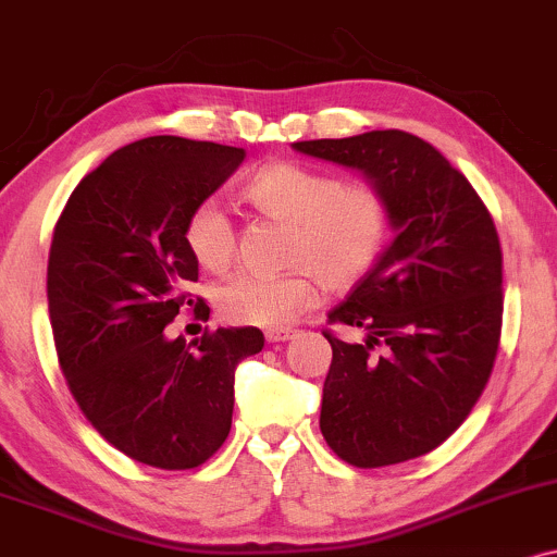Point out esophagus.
<instances>
[{
  "mask_svg": "<svg viewBox=\"0 0 557 557\" xmlns=\"http://www.w3.org/2000/svg\"><path fill=\"white\" fill-rule=\"evenodd\" d=\"M267 343H285V339H293L296 337V332L287 330V326H270V330L264 332Z\"/></svg>",
  "mask_w": 557,
  "mask_h": 557,
  "instance_id": "34e87169",
  "label": "esophagus"
}]
</instances>
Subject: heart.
Returning a JSON list of instances; mask_svg holds the SVG:
<instances>
[{"label":"heart","mask_w":557,"mask_h":557,"mask_svg":"<svg viewBox=\"0 0 557 557\" xmlns=\"http://www.w3.org/2000/svg\"><path fill=\"white\" fill-rule=\"evenodd\" d=\"M264 218L287 225L280 274H236L214 293V308L231 324H290L313 300V277L324 290H347L376 264L388 236L386 194L368 181L343 184L334 173L300 163H272L244 186ZM184 244L205 272L220 274L236 259V227L223 207L199 202L184 223Z\"/></svg>","instance_id":"obj_1"}]
</instances>
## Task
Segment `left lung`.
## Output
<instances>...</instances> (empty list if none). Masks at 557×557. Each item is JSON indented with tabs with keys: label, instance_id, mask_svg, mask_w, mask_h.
Here are the masks:
<instances>
[{
	"label": "left lung",
	"instance_id": "1",
	"mask_svg": "<svg viewBox=\"0 0 557 557\" xmlns=\"http://www.w3.org/2000/svg\"><path fill=\"white\" fill-rule=\"evenodd\" d=\"M298 152L360 171L386 194L394 236L376 264L330 311L319 428L360 470L399 465L441 446L491 379L504 319V253L478 191L425 139L376 129L293 143Z\"/></svg>",
	"mask_w": 557,
	"mask_h": 557
}]
</instances>
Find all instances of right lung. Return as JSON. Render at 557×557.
<instances>
[{"label": "right lung", "instance_id": "obj_1", "mask_svg": "<svg viewBox=\"0 0 557 557\" xmlns=\"http://www.w3.org/2000/svg\"><path fill=\"white\" fill-rule=\"evenodd\" d=\"M244 147L145 137L79 181L53 227L46 272L59 366L92 428L126 457L191 470L225 444L236 366L257 326L165 337L199 264L184 223L244 163Z\"/></svg>", "mask_w": 557, "mask_h": 557}]
</instances>
